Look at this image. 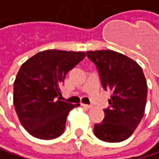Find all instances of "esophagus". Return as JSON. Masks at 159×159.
<instances>
[{"mask_svg": "<svg viewBox=\"0 0 159 159\" xmlns=\"http://www.w3.org/2000/svg\"><path fill=\"white\" fill-rule=\"evenodd\" d=\"M81 106L85 109H90V108H93V106H90V105H87V104H81Z\"/></svg>", "mask_w": 159, "mask_h": 159, "instance_id": "obj_1", "label": "esophagus"}]
</instances>
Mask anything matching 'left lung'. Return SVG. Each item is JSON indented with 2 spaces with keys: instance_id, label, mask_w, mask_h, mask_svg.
Returning a JSON list of instances; mask_svg holds the SVG:
<instances>
[{
  "instance_id": "left-lung-1",
  "label": "left lung",
  "mask_w": 159,
  "mask_h": 159,
  "mask_svg": "<svg viewBox=\"0 0 159 159\" xmlns=\"http://www.w3.org/2000/svg\"><path fill=\"white\" fill-rule=\"evenodd\" d=\"M94 63L101 85L111 91L105 117L95 124L93 133L106 142H121L129 138L141 121L147 101V82L136 62L113 50L87 51Z\"/></svg>"
}]
</instances>
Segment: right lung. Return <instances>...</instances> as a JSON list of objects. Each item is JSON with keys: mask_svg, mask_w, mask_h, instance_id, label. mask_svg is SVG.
<instances>
[{"mask_svg": "<svg viewBox=\"0 0 159 159\" xmlns=\"http://www.w3.org/2000/svg\"><path fill=\"white\" fill-rule=\"evenodd\" d=\"M85 56L81 51L48 49L22 65L14 82L13 103L21 124L32 136L53 139L64 133L69 112L80 104L61 101L60 87Z\"/></svg>", "mask_w": 159, "mask_h": 159, "instance_id": "1", "label": "right lung"}]
</instances>
